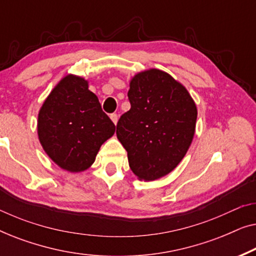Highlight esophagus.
I'll use <instances>...</instances> for the list:
<instances>
[{
  "label": "esophagus",
  "instance_id": "1",
  "mask_svg": "<svg viewBox=\"0 0 256 256\" xmlns=\"http://www.w3.org/2000/svg\"><path fill=\"white\" fill-rule=\"evenodd\" d=\"M110 118H112V121L114 122V124H118V114H115V113L110 114Z\"/></svg>",
  "mask_w": 256,
  "mask_h": 256
}]
</instances>
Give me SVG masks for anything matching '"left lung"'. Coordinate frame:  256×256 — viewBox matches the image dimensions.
<instances>
[{"mask_svg":"<svg viewBox=\"0 0 256 256\" xmlns=\"http://www.w3.org/2000/svg\"><path fill=\"white\" fill-rule=\"evenodd\" d=\"M128 99L132 107L121 115L116 136L135 176L156 180L170 174L190 148L197 106L180 82L157 68L132 76Z\"/></svg>","mask_w":256,"mask_h":256,"instance_id":"1","label":"left lung"}]
</instances>
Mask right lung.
<instances>
[{
	"mask_svg": "<svg viewBox=\"0 0 256 256\" xmlns=\"http://www.w3.org/2000/svg\"><path fill=\"white\" fill-rule=\"evenodd\" d=\"M38 138L46 155L59 168L82 172L96 160L102 143L115 132L99 99L82 76H64L42 104Z\"/></svg>",
	"mask_w": 256,
	"mask_h": 256,
	"instance_id": "add662e5",
	"label": "right lung"
}]
</instances>
